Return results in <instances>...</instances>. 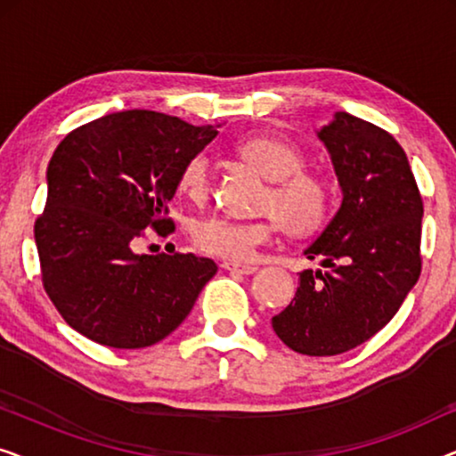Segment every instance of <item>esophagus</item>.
Instances as JSON below:
<instances>
[{
  "label": "esophagus",
  "mask_w": 456,
  "mask_h": 456,
  "mask_svg": "<svg viewBox=\"0 0 456 456\" xmlns=\"http://www.w3.org/2000/svg\"><path fill=\"white\" fill-rule=\"evenodd\" d=\"M222 267H224V270H228V272L242 273V276H248V273H255V272H257V265H251V264H239V261H224Z\"/></svg>",
  "instance_id": "obj_1"
}]
</instances>
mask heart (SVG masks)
Returning <instances> with one entry per match:
<instances>
[{"mask_svg": "<svg viewBox=\"0 0 456 456\" xmlns=\"http://www.w3.org/2000/svg\"><path fill=\"white\" fill-rule=\"evenodd\" d=\"M239 153L273 183L265 197V211L276 217L261 222H240L226 216L203 217L192 226V240L201 251L245 261L253 257L257 247L272 240L280 224L290 234H309L326 222L332 205L330 186L315 174L301 172L305 159L295 145L276 136H253L240 142ZM209 158L203 153L192 155L180 172L178 191L191 201H203L209 195Z\"/></svg>", "mask_w": 456, "mask_h": 456, "instance_id": "heart-1", "label": "heart"}]
</instances>
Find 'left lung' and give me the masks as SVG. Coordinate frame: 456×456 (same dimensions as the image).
<instances>
[{"label": "left lung", "mask_w": 456, "mask_h": 456, "mask_svg": "<svg viewBox=\"0 0 456 456\" xmlns=\"http://www.w3.org/2000/svg\"><path fill=\"white\" fill-rule=\"evenodd\" d=\"M315 134L342 201L303 255L328 270L298 273L297 295L272 328L292 351L330 357L379 332L417 284L423 203L407 153L386 130L336 111Z\"/></svg>", "instance_id": "obj_1"}]
</instances>
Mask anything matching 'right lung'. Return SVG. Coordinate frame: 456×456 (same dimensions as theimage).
<instances>
[{"instance_id":"add662e5","label":"right lung","mask_w":456,"mask_h":456,"mask_svg":"<svg viewBox=\"0 0 456 456\" xmlns=\"http://www.w3.org/2000/svg\"><path fill=\"white\" fill-rule=\"evenodd\" d=\"M216 134L217 126L128 110L60 142L35 242L43 286L68 326L103 346L142 348L186 320L217 265L192 253H136V245L142 230L174 228L164 216L183 166Z\"/></svg>"}]
</instances>
